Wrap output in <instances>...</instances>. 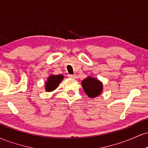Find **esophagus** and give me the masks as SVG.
<instances>
[{"label":"esophagus","instance_id":"obj_1","mask_svg":"<svg viewBox=\"0 0 148 148\" xmlns=\"http://www.w3.org/2000/svg\"><path fill=\"white\" fill-rule=\"evenodd\" d=\"M68 76L69 78H71V79H76V76L75 74H69Z\"/></svg>","mask_w":148,"mask_h":148}]
</instances>
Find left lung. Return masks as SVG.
I'll return each mask as SVG.
<instances>
[{
	"label": "left lung",
	"mask_w": 148,
	"mask_h": 148,
	"mask_svg": "<svg viewBox=\"0 0 148 148\" xmlns=\"http://www.w3.org/2000/svg\"><path fill=\"white\" fill-rule=\"evenodd\" d=\"M82 86L86 95L91 98L99 95L103 88L102 84L99 80L92 77H88L83 80Z\"/></svg>",
	"instance_id": "1"
}]
</instances>
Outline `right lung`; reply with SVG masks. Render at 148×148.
Wrapping results in <instances>:
<instances>
[{
	"label": "right lung",
	"mask_w": 148,
	"mask_h": 148,
	"mask_svg": "<svg viewBox=\"0 0 148 148\" xmlns=\"http://www.w3.org/2000/svg\"><path fill=\"white\" fill-rule=\"evenodd\" d=\"M62 79H63L62 75H51L49 77L48 81L46 82V90L47 92L54 90Z\"/></svg>",
	"instance_id": "obj_1"
}]
</instances>
